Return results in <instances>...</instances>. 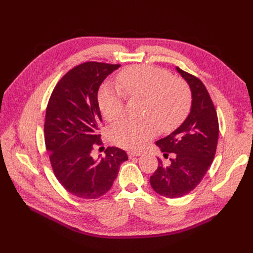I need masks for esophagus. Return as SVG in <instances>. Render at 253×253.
Wrapping results in <instances>:
<instances>
[{
    "instance_id": "34e87169",
    "label": "esophagus",
    "mask_w": 253,
    "mask_h": 253,
    "mask_svg": "<svg viewBox=\"0 0 253 253\" xmlns=\"http://www.w3.org/2000/svg\"><path fill=\"white\" fill-rule=\"evenodd\" d=\"M128 158H134V157H138L141 155L140 152H128L127 153Z\"/></svg>"
}]
</instances>
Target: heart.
<instances>
[{
    "label": "heart",
    "instance_id": "1",
    "mask_svg": "<svg viewBox=\"0 0 253 253\" xmlns=\"http://www.w3.org/2000/svg\"><path fill=\"white\" fill-rule=\"evenodd\" d=\"M118 80L126 96L145 100L144 117L154 121L162 131H173L187 117L191 105L190 90L182 81L172 79L168 71L136 65L122 71ZM125 96L118 87L105 84L99 91V109L108 121L121 116ZM152 122L122 120L111 127V140L122 149L139 150L156 135L157 128Z\"/></svg>",
    "mask_w": 253,
    "mask_h": 253
}]
</instances>
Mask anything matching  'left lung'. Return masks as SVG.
Returning a JSON list of instances; mask_svg holds the SVG:
<instances>
[{"mask_svg": "<svg viewBox=\"0 0 253 253\" xmlns=\"http://www.w3.org/2000/svg\"><path fill=\"white\" fill-rule=\"evenodd\" d=\"M175 68L190 87L191 109L175 131L156 141L164 157L169 153L174 157L168 166L158 158L157 170L150 178L153 190L169 198L188 194L202 181L215 155L219 133L216 111L203 82Z\"/></svg>", "mask_w": 253, "mask_h": 253, "instance_id": "obj_1", "label": "left lung"}]
</instances>
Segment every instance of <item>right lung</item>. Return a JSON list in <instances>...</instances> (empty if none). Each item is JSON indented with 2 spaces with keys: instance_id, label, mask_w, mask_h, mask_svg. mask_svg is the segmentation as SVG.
I'll return each instance as SVG.
<instances>
[{
  "instance_id": "obj_1",
  "label": "right lung",
  "mask_w": 253,
  "mask_h": 253,
  "mask_svg": "<svg viewBox=\"0 0 253 253\" xmlns=\"http://www.w3.org/2000/svg\"><path fill=\"white\" fill-rule=\"evenodd\" d=\"M119 67L98 62L76 66L58 82L47 104L44 133L52 170L66 191L80 198L104 195L127 160L126 153L115 147L106 149L104 157L91 156L93 145L100 143L98 90Z\"/></svg>"
}]
</instances>
